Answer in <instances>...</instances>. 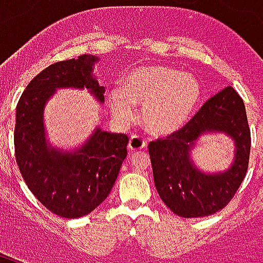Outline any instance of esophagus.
Returning a JSON list of instances; mask_svg holds the SVG:
<instances>
[{
	"label": "esophagus",
	"mask_w": 263,
	"mask_h": 263,
	"mask_svg": "<svg viewBox=\"0 0 263 263\" xmlns=\"http://www.w3.org/2000/svg\"><path fill=\"white\" fill-rule=\"evenodd\" d=\"M145 146H146V141H145L141 135H132L131 139H129V145H128L129 151H132V152H135V151H142Z\"/></svg>",
	"instance_id": "1"
}]
</instances>
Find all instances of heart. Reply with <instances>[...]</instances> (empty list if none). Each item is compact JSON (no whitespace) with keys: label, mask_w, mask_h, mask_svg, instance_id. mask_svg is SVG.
Segmentation results:
<instances>
[{"label":"heart","mask_w":263,"mask_h":263,"mask_svg":"<svg viewBox=\"0 0 263 263\" xmlns=\"http://www.w3.org/2000/svg\"><path fill=\"white\" fill-rule=\"evenodd\" d=\"M201 97L198 81L167 66H141L122 79V90L109 92L111 109L122 121L143 107V122L155 135H169L187 124Z\"/></svg>","instance_id":"1"}]
</instances>
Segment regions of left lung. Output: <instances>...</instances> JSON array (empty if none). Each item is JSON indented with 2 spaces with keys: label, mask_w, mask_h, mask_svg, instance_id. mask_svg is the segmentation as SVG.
Listing matches in <instances>:
<instances>
[{
  "label": "left lung",
  "mask_w": 263,
  "mask_h": 263,
  "mask_svg": "<svg viewBox=\"0 0 263 263\" xmlns=\"http://www.w3.org/2000/svg\"><path fill=\"white\" fill-rule=\"evenodd\" d=\"M205 130L226 132L236 141V162L224 174L204 175L190 162L194 141ZM148 149L156 190L175 214L184 218L215 214L234 198L248 172L251 129L242 98L226 87L183 128L152 141Z\"/></svg>",
  "instance_id": "obj_1"
}]
</instances>
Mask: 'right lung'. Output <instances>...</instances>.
<instances>
[{
	"label": "right lung",
	"instance_id": "1",
	"mask_svg": "<svg viewBox=\"0 0 263 263\" xmlns=\"http://www.w3.org/2000/svg\"><path fill=\"white\" fill-rule=\"evenodd\" d=\"M92 56L56 62L37 76L16 104L15 159L32 194L53 214L79 218L108 197L122 162L128 137L97 129L74 155H62L46 146L43 107L58 87L90 88L103 101L105 88L92 77Z\"/></svg>",
	"mask_w": 263,
	"mask_h": 263
}]
</instances>
